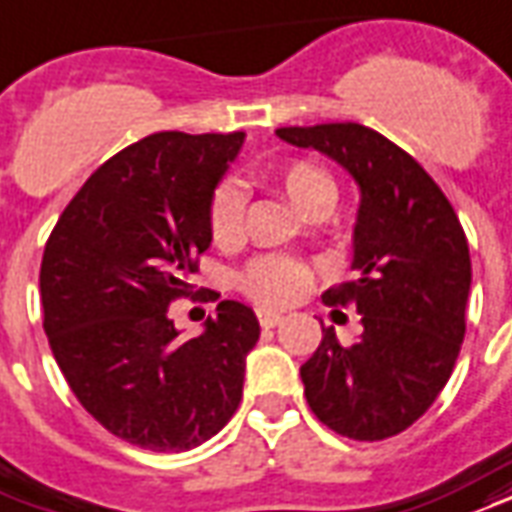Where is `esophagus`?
Returning <instances> with one entry per match:
<instances>
[{"label":"esophagus","mask_w":512,"mask_h":512,"mask_svg":"<svg viewBox=\"0 0 512 512\" xmlns=\"http://www.w3.org/2000/svg\"><path fill=\"white\" fill-rule=\"evenodd\" d=\"M257 320H260V325H263V328H276V325L282 323L285 317H282V314H276V312H260V314H257Z\"/></svg>","instance_id":"esophagus-1"}]
</instances>
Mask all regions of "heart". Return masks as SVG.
Masks as SVG:
<instances>
[{
  "label": "heart",
  "instance_id": "heart-1",
  "mask_svg": "<svg viewBox=\"0 0 512 512\" xmlns=\"http://www.w3.org/2000/svg\"><path fill=\"white\" fill-rule=\"evenodd\" d=\"M276 187L282 189L290 203H293L304 217L309 214H331L339 198V187L331 173L312 160H295L276 173ZM244 211L246 195L244 189L225 181L219 184L211 208H208V225L211 236L219 246H227L238 241L244 230ZM238 285L252 301L263 306H287L298 301L301 295L312 285V274L304 263H298L293 257H257L255 263H249L246 271L238 279Z\"/></svg>",
  "mask_w": 512,
  "mask_h": 512
}]
</instances>
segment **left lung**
Wrapping results in <instances>:
<instances>
[{"label":"left lung","mask_w":512,"mask_h":512,"mask_svg":"<svg viewBox=\"0 0 512 512\" xmlns=\"http://www.w3.org/2000/svg\"><path fill=\"white\" fill-rule=\"evenodd\" d=\"M276 135L342 165L361 192L352 227L358 279L328 287L323 301L355 304L363 331L344 347L323 328L301 366L306 401L342 437L388 439L429 410L456 366L472 285L467 236L429 173L380 132L347 121Z\"/></svg>","instance_id":"left-lung-1"}]
</instances>
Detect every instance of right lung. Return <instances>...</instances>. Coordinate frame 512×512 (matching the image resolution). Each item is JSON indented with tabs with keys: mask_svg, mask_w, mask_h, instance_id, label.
Returning a JSON list of instances; mask_svg holds the SVG:
<instances>
[{
	"mask_svg": "<svg viewBox=\"0 0 512 512\" xmlns=\"http://www.w3.org/2000/svg\"><path fill=\"white\" fill-rule=\"evenodd\" d=\"M244 132H157L92 173L48 238L40 266L43 328L83 410L130 445L181 453L238 410L255 312L219 301L181 339L170 301L192 290L211 246L208 208Z\"/></svg>",
	"mask_w": 512,
	"mask_h": 512,
	"instance_id": "right-lung-1",
	"label": "right lung"
}]
</instances>
